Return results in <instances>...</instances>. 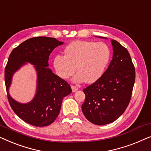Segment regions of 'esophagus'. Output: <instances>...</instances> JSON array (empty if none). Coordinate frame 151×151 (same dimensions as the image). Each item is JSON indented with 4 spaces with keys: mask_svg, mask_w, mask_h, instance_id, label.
<instances>
[{
    "mask_svg": "<svg viewBox=\"0 0 151 151\" xmlns=\"http://www.w3.org/2000/svg\"><path fill=\"white\" fill-rule=\"evenodd\" d=\"M71 89H72V91H73V92H76L78 90V86L72 85L71 86Z\"/></svg>",
    "mask_w": 151,
    "mask_h": 151,
    "instance_id": "obj_1",
    "label": "esophagus"
}]
</instances>
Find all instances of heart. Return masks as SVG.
Here are the masks:
<instances>
[{"mask_svg": "<svg viewBox=\"0 0 151 151\" xmlns=\"http://www.w3.org/2000/svg\"><path fill=\"white\" fill-rule=\"evenodd\" d=\"M65 56L55 55L53 65L61 79L67 80L75 73L73 81L92 83L100 78L110 60L111 52L104 42L76 40L70 43L64 50Z\"/></svg>", "mask_w": 151, "mask_h": 151, "instance_id": "b5f03b06", "label": "heart"}]
</instances>
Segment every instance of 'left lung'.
<instances>
[{"label": "left lung", "instance_id": "1", "mask_svg": "<svg viewBox=\"0 0 151 151\" xmlns=\"http://www.w3.org/2000/svg\"><path fill=\"white\" fill-rule=\"evenodd\" d=\"M111 44L113 59L108 69L83 90L85 100L82 105V112L88 121L96 125L112 123L123 114L131 100L135 83V70L129 51L116 40H111Z\"/></svg>", "mask_w": 151, "mask_h": 151}]
</instances>
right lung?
Here are the masks:
<instances>
[{"label": "right lung", "instance_id": "1", "mask_svg": "<svg viewBox=\"0 0 151 151\" xmlns=\"http://www.w3.org/2000/svg\"><path fill=\"white\" fill-rule=\"evenodd\" d=\"M63 43L54 38L34 37L14 48L8 58L5 82L9 104L20 119L32 126L41 127L52 124L59 114L63 98L72 91L65 80L48 68L49 55ZM27 62L34 65L36 69L37 93L31 102L22 104L11 98L9 89L14 73Z\"/></svg>", "mask_w": 151, "mask_h": 151}]
</instances>
